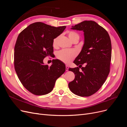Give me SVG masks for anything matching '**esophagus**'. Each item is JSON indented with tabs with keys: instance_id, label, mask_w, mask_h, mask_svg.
<instances>
[{
	"instance_id": "34e87169",
	"label": "esophagus",
	"mask_w": 127,
	"mask_h": 127,
	"mask_svg": "<svg viewBox=\"0 0 127 127\" xmlns=\"http://www.w3.org/2000/svg\"><path fill=\"white\" fill-rule=\"evenodd\" d=\"M66 71H68V65H66Z\"/></svg>"
}]
</instances>
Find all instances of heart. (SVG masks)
I'll use <instances>...</instances> for the list:
<instances>
[{"mask_svg": "<svg viewBox=\"0 0 127 127\" xmlns=\"http://www.w3.org/2000/svg\"><path fill=\"white\" fill-rule=\"evenodd\" d=\"M68 36L69 39L72 41L75 37H79L78 34L74 32H70L68 33ZM58 38H56L53 40V45H56L57 44ZM77 55L76 51L75 50H69V49H63L59 51L57 53V57L58 59L60 60L63 61L65 63H69Z\"/></svg>", "mask_w": 127, "mask_h": 127, "instance_id": "obj_1", "label": "heart"}]
</instances>
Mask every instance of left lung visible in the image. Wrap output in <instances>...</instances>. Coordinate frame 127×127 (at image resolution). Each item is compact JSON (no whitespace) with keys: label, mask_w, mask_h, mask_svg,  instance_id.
<instances>
[{"label":"left lung","mask_w":127,"mask_h":127,"mask_svg":"<svg viewBox=\"0 0 127 127\" xmlns=\"http://www.w3.org/2000/svg\"><path fill=\"white\" fill-rule=\"evenodd\" d=\"M71 29L83 31L84 43L74 61L79 67L69 68L76 75L68 86L77 95L90 96L101 87L109 74L111 39L106 31L94 21H84L72 26ZM79 67L81 68V71H79Z\"/></svg>","instance_id":"left-lung-1"}]
</instances>
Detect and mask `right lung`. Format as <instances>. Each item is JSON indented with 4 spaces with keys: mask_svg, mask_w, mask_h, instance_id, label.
I'll return each instance as SVG.
<instances>
[{
    "mask_svg": "<svg viewBox=\"0 0 127 127\" xmlns=\"http://www.w3.org/2000/svg\"><path fill=\"white\" fill-rule=\"evenodd\" d=\"M66 28L36 22L19 34L14 49L15 69L23 85L33 94L51 92L57 78L66 70L59 59H53L50 67L43 63L45 57L52 55L53 40Z\"/></svg>",
    "mask_w": 127,
    "mask_h": 127,
    "instance_id": "1",
    "label": "right lung"
}]
</instances>
